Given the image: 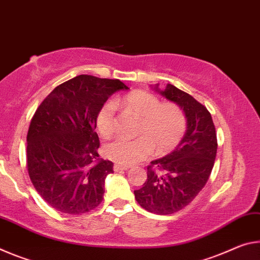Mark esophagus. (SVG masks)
<instances>
[{"instance_id":"1","label":"esophagus","mask_w":260,"mask_h":260,"mask_svg":"<svg viewBox=\"0 0 260 260\" xmlns=\"http://www.w3.org/2000/svg\"><path fill=\"white\" fill-rule=\"evenodd\" d=\"M130 167L127 166H122V165H114V170L115 172H122V170H127Z\"/></svg>"}]
</instances>
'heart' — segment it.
<instances>
[{"mask_svg":"<svg viewBox=\"0 0 260 260\" xmlns=\"http://www.w3.org/2000/svg\"><path fill=\"white\" fill-rule=\"evenodd\" d=\"M115 106H122L140 120L139 137H118L105 146V155L115 162L137 164L151 156L154 148L156 154H167L175 150L184 137L188 118L181 106L175 102H161L158 96L146 91H134L101 106L95 124L102 137L108 138L116 130Z\"/></svg>","mask_w":260,"mask_h":260,"instance_id":"b5f03b06","label":"heart"}]
</instances>
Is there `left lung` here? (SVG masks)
Masks as SVG:
<instances>
[{
  "label": "left lung",
  "instance_id": "left-lung-1",
  "mask_svg": "<svg viewBox=\"0 0 260 260\" xmlns=\"http://www.w3.org/2000/svg\"><path fill=\"white\" fill-rule=\"evenodd\" d=\"M161 94L184 110L186 133L175 151L147 166V180L135 190V198L144 210L167 215L188 206L205 186L214 166L218 140L205 106L170 84Z\"/></svg>",
  "mask_w": 260,
  "mask_h": 260
}]
</instances>
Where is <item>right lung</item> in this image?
<instances>
[{
    "instance_id": "right-lung-1",
    "label": "right lung",
    "mask_w": 260,
    "mask_h": 260,
    "mask_svg": "<svg viewBox=\"0 0 260 260\" xmlns=\"http://www.w3.org/2000/svg\"><path fill=\"white\" fill-rule=\"evenodd\" d=\"M127 88L118 79L80 75L55 87L34 113L26 137L27 172L55 210L83 214L101 204L114 164L99 158L95 117L113 93Z\"/></svg>"
}]
</instances>
